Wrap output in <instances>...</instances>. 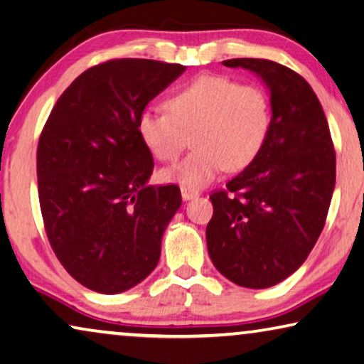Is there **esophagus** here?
I'll use <instances>...</instances> for the list:
<instances>
[{
    "mask_svg": "<svg viewBox=\"0 0 364 364\" xmlns=\"http://www.w3.org/2000/svg\"><path fill=\"white\" fill-rule=\"evenodd\" d=\"M199 193L196 191V189L193 188H188V186H181V198L183 200H189V199H194L198 198Z\"/></svg>",
    "mask_w": 364,
    "mask_h": 364,
    "instance_id": "1",
    "label": "esophagus"
}]
</instances>
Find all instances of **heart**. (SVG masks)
<instances>
[{"label": "heart", "instance_id": "heart-1", "mask_svg": "<svg viewBox=\"0 0 364 364\" xmlns=\"http://www.w3.org/2000/svg\"><path fill=\"white\" fill-rule=\"evenodd\" d=\"M166 107L140 112L142 142L161 161H175L188 147L189 135L196 149L161 171L165 181L193 189L208 186L225 168L237 171L250 165L267 142L269 97L257 85L200 75L168 97Z\"/></svg>", "mask_w": 364, "mask_h": 364}]
</instances>
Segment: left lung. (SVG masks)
Returning a JSON list of instances; mask_svg holds the SVG:
<instances>
[{
  "instance_id": "obj_1",
  "label": "left lung",
  "mask_w": 364,
  "mask_h": 364,
  "mask_svg": "<svg viewBox=\"0 0 364 364\" xmlns=\"http://www.w3.org/2000/svg\"><path fill=\"white\" fill-rule=\"evenodd\" d=\"M230 68L257 75L269 91L271 124L262 151L210 196L209 257L242 287L284 281L316 245L335 189V151L321 101L301 75L264 58H232Z\"/></svg>"
}]
</instances>
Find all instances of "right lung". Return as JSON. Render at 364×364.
Wrapping results in <instances>:
<instances>
[{"mask_svg":"<svg viewBox=\"0 0 364 364\" xmlns=\"http://www.w3.org/2000/svg\"><path fill=\"white\" fill-rule=\"evenodd\" d=\"M186 67L119 58L91 67L63 91L37 147V186L48 242L80 284L101 294L137 286L160 259L181 205L154 171L137 121Z\"/></svg>","mask_w":364,"mask_h":364,"instance_id":"1","label":"right lung"}]
</instances>
